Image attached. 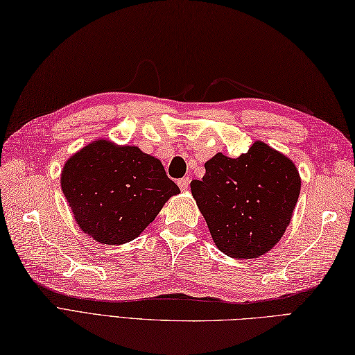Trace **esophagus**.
<instances>
[{"label": "esophagus", "instance_id": "1", "mask_svg": "<svg viewBox=\"0 0 355 355\" xmlns=\"http://www.w3.org/2000/svg\"><path fill=\"white\" fill-rule=\"evenodd\" d=\"M178 185H179V188H180L182 191L188 189V187H189V178H182V179H179V180H178Z\"/></svg>", "mask_w": 355, "mask_h": 355}]
</instances>
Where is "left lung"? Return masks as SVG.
Here are the masks:
<instances>
[{
    "label": "left lung",
    "mask_w": 355,
    "mask_h": 355,
    "mask_svg": "<svg viewBox=\"0 0 355 355\" xmlns=\"http://www.w3.org/2000/svg\"><path fill=\"white\" fill-rule=\"evenodd\" d=\"M191 193L219 251L233 258H257L281 241L300 194L294 162L255 141L246 154L210 158Z\"/></svg>",
    "instance_id": "8db88e82"
}]
</instances>
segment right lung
I'll return each mask as SVG.
<instances>
[{"label": "right lung", "mask_w": 355, "mask_h": 355, "mask_svg": "<svg viewBox=\"0 0 355 355\" xmlns=\"http://www.w3.org/2000/svg\"><path fill=\"white\" fill-rule=\"evenodd\" d=\"M61 188L82 232L104 245L131 242L180 193L158 158L103 139L69 158Z\"/></svg>", "instance_id": "add662e5"}]
</instances>
